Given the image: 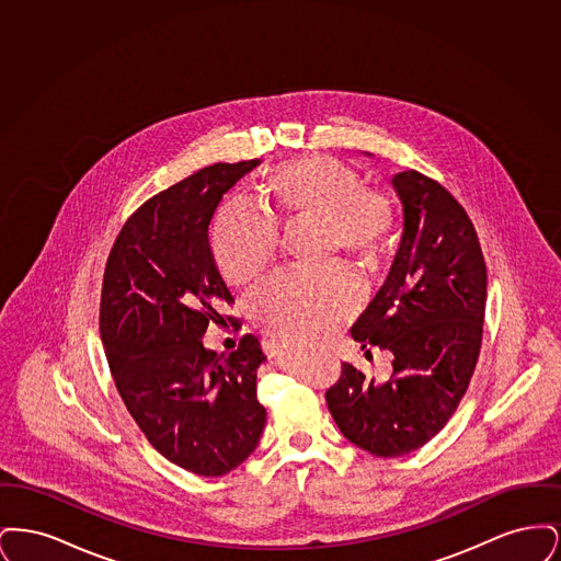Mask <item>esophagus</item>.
Listing matches in <instances>:
<instances>
[{
    "label": "esophagus",
    "mask_w": 561,
    "mask_h": 561,
    "mask_svg": "<svg viewBox=\"0 0 561 561\" xmlns=\"http://www.w3.org/2000/svg\"><path fill=\"white\" fill-rule=\"evenodd\" d=\"M263 345L267 348V353L271 357H277V355L282 353V345H279V343H263Z\"/></svg>",
    "instance_id": "obj_1"
}]
</instances>
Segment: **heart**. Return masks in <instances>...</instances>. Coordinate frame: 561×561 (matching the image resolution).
Returning a JSON list of instances; mask_svg holds the SVG:
<instances>
[{
	"instance_id": "1",
	"label": "heart",
	"mask_w": 561,
	"mask_h": 561,
	"mask_svg": "<svg viewBox=\"0 0 561 561\" xmlns=\"http://www.w3.org/2000/svg\"><path fill=\"white\" fill-rule=\"evenodd\" d=\"M268 214L279 222H318L323 252L341 250L366 267L389 252L398 229L393 199L364 187L362 176L332 158H302L277 165L263 185ZM214 263L233 286L261 277L275 259V227L241 208H222L210 231ZM362 282L341 265L286 273L250 296L252 320L282 339H318L355 316Z\"/></svg>"
}]
</instances>
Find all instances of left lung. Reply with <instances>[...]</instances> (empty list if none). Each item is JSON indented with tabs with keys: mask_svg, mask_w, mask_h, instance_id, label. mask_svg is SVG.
<instances>
[{
	"mask_svg": "<svg viewBox=\"0 0 561 561\" xmlns=\"http://www.w3.org/2000/svg\"><path fill=\"white\" fill-rule=\"evenodd\" d=\"M391 183L403 208L400 248L351 336L391 351L393 374L376 382L343 364L325 393L348 442L382 458L419 450L450 421L480 357L488 296L476 227L450 191L416 170Z\"/></svg>",
	"mask_w": 561,
	"mask_h": 561,
	"instance_id": "1",
	"label": "left lung"
}]
</instances>
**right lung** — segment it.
Returning a JSON list of instances; mask_svg holds the SVG:
<instances>
[{"label": "right lung", "instance_id": "1", "mask_svg": "<svg viewBox=\"0 0 561 561\" xmlns=\"http://www.w3.org/2000/svg\"><path fill=\"white\" fill-rule=\"evenodd\" d=\"M259 163H214L145 202L122 227L103 279L101 339L122 400L161 456L204 478L240 467L267 423L259 339L245 334L229 355L202 343L233 302L208 227L222 195Z\"/></svg>", "mask_w": 561, "mask_h": 561}]
</instances>
